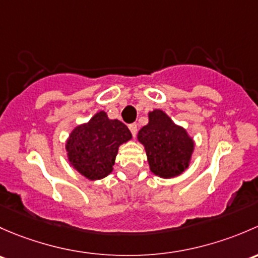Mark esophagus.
I'll return each instance as SVG.
<instances>
[{
  "mask_svg": "<svg viewBox=\"0 0 258 258\" xmlns=\"http://www.w3.org/2000/svg\"><path fill=\"white\" fill-rule=\"evenodd\" d=\"M129 130H130V133L133 134V137H135V135H137V132H138V125L135 123L129 124Z\"/></svg>",
  "mask_w": 258,
  "mask_h": 258,
  "instance_id": "34e87169",
  "label": "esophagus"
}]
</instances>
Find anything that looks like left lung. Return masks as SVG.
Masks as SVG:
<instances>
[{
    "mask_svg": "<svg viewBox=\"0 0 258 258\" xmlns=\"http://www.w3.org/2000/svg\"><path fill=\"white\" fill-rule=\"evenodd\" d=\"M138 140L144 144L150 170L155 175L174 177L188 166L194 150L192 139L164 111L149 113V124L139 130Z\"/></svg>",
    "mask_w": 258,
    "mask_h": 258,
    "instance_id": "1",
    "label": "left lung"
}]
</instances>
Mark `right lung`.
I'll use <instances>...</instances> for the list:
<instances>
[{"mask_svg":"<svg viewBox=\"0 0 258 258\" xmlns=\"http://www.w3.org/2000/svg\"><path fill=\"white\" fill-rule=\"evenodd\" d=\"M129 139L132 133L125 124L118 119L111 120L105 111H99L72 132L66 145L68 160L87 179H103L113 170L119 145Z\"/></svg>","mask_w":258,"mask_h":258,"instance_id":"1","label":"right lung"}]
</instances>
